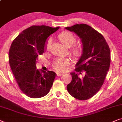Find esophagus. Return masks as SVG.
I'll return each mask as SVG.
<instances>
[{
	"label": "esophagus",
	"instance_id": "1",
	"mask_svg": "<svg viewBox=\"0 0 122 122\" xmlns=\"http://www.w3.org/2000/svg\"><path fill=\"white\" fill-rule=\"evenodd\" d=\"M63 74V73H59V72H58V73H57V75L58 76H60L62 75Z\"/></svg>",
	"mask_w": 122,
	"mask_h": 122
}]
</instances>
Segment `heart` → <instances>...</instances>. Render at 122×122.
Segmentation results:
<instances>
[{
  "instance_id": "heart-1",
  "label": "heart",
  "mask_w": 122,
  "mask_h": 122,
  "mask_svg": "<svg viewBox=\"0 0 122 122\" xmlns=\"http://www.w3.org/2000/svg\"><path fill=\"white\" fill-rule=\"evenodd\" d=\"M59 39L65 47L70 48L73 46L76 42V39L73 35L68 32H63L59 35ZM52 43V40L49 39L47 42L46 48H49ZM70 64V61L66 58H57L53 62L54 68L59 71H63L66 69V66Z\"/></svg>"
}]
</instances>
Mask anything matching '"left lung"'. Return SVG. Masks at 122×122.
Wrapping results in <instances>:
<instances>
[{"label": "left lung", "mask_w": 122, "mask_h": 122, "mask_svg": "<svg viewBox=\"0 0 122 122\" xmlns=\"http://www.w3.org/2000/svg\"><path fill=\"white\" fill-rule=\"evenodd\" d=\"M65 29L74 32L81 38L82 54L75 70L80 74L86 72L82 79L75 73H71L72 80L67 90L77 100H88L96 94L105 81L110 66V49L103 36L87 25L76 24Z\"/></svg>", "instance_id": "8db88e82"}]
</instances>
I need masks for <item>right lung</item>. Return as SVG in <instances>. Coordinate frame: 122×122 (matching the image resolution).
Returning a JSON list of instances; mask_svg holds the SVG:
<instances>
[{
  "label": "right lung",
  "mask_w": 122,
  "mask_h": 122,
  "mask_svg": "<svg viewBox=\"0 0 122 122\" xmlns=\"http://www.w3.org/2000/svg\"><path fill=\"white\" fill-rule=\"evenodd\" d=\"M59 29L33 25L22 31L12 42L9 51L10 68L19 87L29 97L46 96L53 85L56 73L37 69L36 61L45 52L49 36Z\"/></svg>",
  "instance_id": "add662e5"
}]
</instances>
